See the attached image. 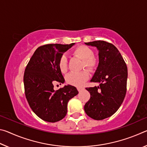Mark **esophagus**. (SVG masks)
Masks as SVG:
<instances>
[{
    "label": "esophagus",
    "mask_w": 147,
    "mask_h": 147,
    "mask_svg": "<svg viewBox=\"0 0 147 147\" xmlns=\"http://www.w3.org/2000/svg\"><path fill=\"white\" fill-rule=\"evenodd\" d=\"M84 88H82V87H78V88H77V89H78V91H81Z\"/></svg>",
    "instance_id": "obj_1"
}]
</instances>
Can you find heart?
Here are the masks:
<instances>
[{"label": "heart", "instance_id": "b5f03b06", "mask_svg": "<svg viewBox=\"0 0 147 147\" xmlns=\"http://www.w3.org/2000/svg\"><path fill=\"white\" fill-rule=\"evenodd\" d=\"M73 54L83 60L82 67H87L89 70L93 71L97 65V58L93 55V51L89 47L80 45L74 50ZM58 67L62 73H65L68 69L67 58L62 55L58 61ZM88 72L84 70L78 73H70L66 76V82L71 85L80 86L89 79Z\"/></svg>", "mask_w": 147, "mask_h": 147}]
</instances>
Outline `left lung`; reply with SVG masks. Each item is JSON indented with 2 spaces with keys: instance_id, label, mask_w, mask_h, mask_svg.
<instances>
[{
  "instance_id": "1",
  "label": "left lung",
  "mask_w": 147,
  "mask_h": 147,
  "mask_svg": "<svg viewBox=\"0 0 147 147\" xmlns=\"http://www.w3.org/2000/svg\"><path fill=\"white\" fill-rule=\"evenodd\" d=\"M98 51V65L91 82L99 86L87 88L91 97L84 106L87 115L102 120L113 115L123 103L126 93L128 69L118 49L104 41L85 43Z\"/></svg>"
}]
</instances>
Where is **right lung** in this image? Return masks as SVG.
I'll use <instances>...</instances> for the list:
<instances>
[{"mask_svg":"<svg viewBox=\"0 0 147 147\" xmlns=\"http://www.w3.org/2000/svg\"><path fill=\"white\" fill-rule=\"evenodd\" d=\"M74 44H48L38 47L25 69L24 86L27 101L32 111L45 121L55 123L63 119L69 100L78 93L73 86L55 91L53 85L65 82L58 61Z\"/></svg>","mask_w":147,"mask_h":147,"instance_id":"right-lung-1","label":"right lung"}]
</instances>
